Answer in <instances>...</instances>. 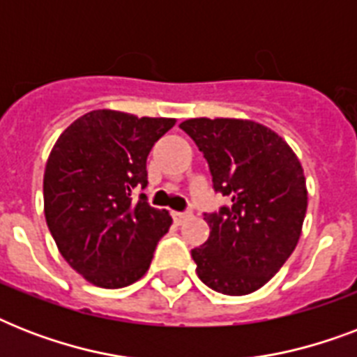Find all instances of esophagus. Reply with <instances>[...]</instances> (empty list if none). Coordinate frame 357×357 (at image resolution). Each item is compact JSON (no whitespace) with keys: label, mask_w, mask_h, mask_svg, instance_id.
I'll use <instances>...</instances> for the list:
<instances>
[{"label":"esophagus","mask_w":357,"mask_h":357,"mask_svg":"<svg viewBox=\"0 0 357 357\" xmlns=\"http://www.w3.org/2000/svg\"><path fill=\"white\" fill-rule=\"evenodd\" d=\"M172 217H174V220H176V222L181 224V222H185V220H189V218L192 217V213H190V211H174Z\"/></svg>","instance_id":"1"}]
</instances>
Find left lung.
I'll use <instances>...</instances> for the list:
<instances>
[{"label":"left lung","instance_id":"left-lung-1","mask_svg":"<svg viewBox=\"0 0 357 357\" xmlns=\"http://www.w3.org/2000/svg\"><path fill=\"white\" fill-rule=\"evenodd\" d=\"M179 128L195 140L229 206L204 213L209 238L195 248L207 287L241 296L263 287L296 248L307 209L302 165L285 140L252 120L190 119Z\"/></svg>","mask_w":357,"mask_h":357}]
</instances>
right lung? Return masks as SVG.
Segmentation results:
<instances>
[{"instance_id":"right-lung-1","label":"right lung","mask_w":357,"mask_h":357,"mask_svg":"<svg viewBox=\"0 0 357 357\" xmlns=\"http://www.w3.org/2000/svg\"><path fill=\"white\" fill-rule=\"evenodd\" d=\"M174 119L92 111L57 139L44 172V215L68 265L98 287L131 285L150 268L172 217L146 195V159Z\"/></svg>"}]
</instances>
